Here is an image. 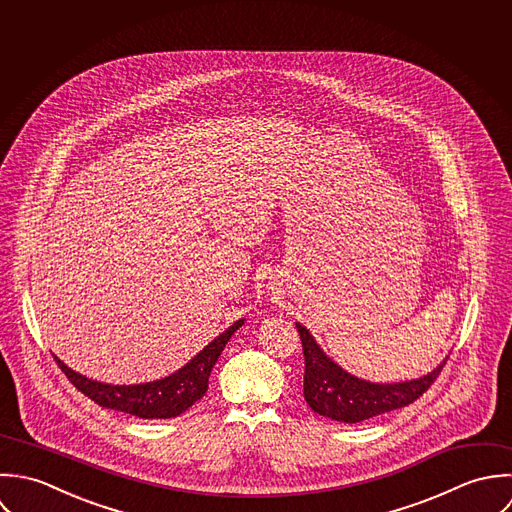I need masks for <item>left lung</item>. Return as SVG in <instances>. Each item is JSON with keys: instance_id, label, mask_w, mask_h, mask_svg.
I'll list each match as a JSON object with an SVG mask.
<instances>
[{"instance_id": "left-lung-1", "label": "left lung", "mask_w": 512, "mask_h": 512, "mask_svg": "<svg viewBox=\"0 0 512 512\" xmlns=\"http://www.w3.org/2000/svg\"><path fill=\"white\" fill-rule=\"evenodd\" d=\"M305 354V400L316 413L358 423L392 409L406 408L423 396L441 374L443 364L419 380L402 384H370L336 366L314 342L305 326L297 324Z\"/></svg>"}]
</instances>
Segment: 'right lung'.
I'll list each match as a JSON object with an SVG mask.
<instances>
[{"label":"right lung","instance_id":"obj_1","mask_svg":"<svg viewBox=\"0 0 512 512\" xmlns=\"http://www.w3.org/2000/svg\"><path fill=\"white\" fill-rule=\"evenodd\" d=\"M241 324L243 320H237L235 324H231L223 334H219L213 342H209L196 358H192L176 374L164 380L138 384V386L101 384L73 372L57 356L55 360L61 372H65V376L69 378V382L87 398H91L95 404L114 409V411H124L142 419H170L184 413L186 409L192 408L198 400L204 398L211 368L215 366L231 334Z\"/></svg>","mask_w":512,"mask_h":512}]
</instances>
